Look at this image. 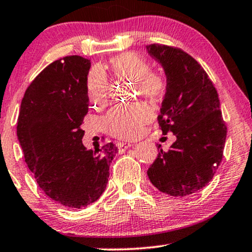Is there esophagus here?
I'll return each instance as SVG.
<instances>
[{
  "mask_svg": "<svg viewBox=\"0 0 252 252\" xmlns=\"http://www.w3.org/2000/svg\"><path fill=\"white\" fill-rule=\"evenodd\" d=\"M134 143H118V149H119V153H124V151H126V149H128V148L133 147Z\"/></svg>",
  "mask_w": 252,
  "mask_h": 252,
  "instance_id": "34e87169",
  "label": "esophagus"
}]
</instances>
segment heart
Returning a JSON list of instances; mask_svg holds the SVG:
<instances>
[{
  "label": "heart",
  "instance_id": "b5f03b06",
  "mask_svg": "<svg viewBox=\"0 0 252 252\" xmlns=\"http://www.w3.org/2000/svg\"><path fill=\"white\" fill-rule=\"evenodd\" d=\"M111 68L117 77L135 82L140 95L149 99H158L166 92V80L163 75L150 72V65L143 57L125 53L111 60ZM109 84L101 68L89 72L87 94L93 105L99 106L108 99ZM153 119V111L143 103L132 105H117L105 118L106 128L120 139H135L142 133L146 124Z\"/></svg>",
  "mask_w": 252,
  "mask_h": 252
}]
</instances>
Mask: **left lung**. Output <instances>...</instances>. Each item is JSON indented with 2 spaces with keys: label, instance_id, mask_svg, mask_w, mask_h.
<instances>
[{
  "label": "left lung",
  "instance_id": "8db88e82",
  "mask_svg": "<svg viewBox=\"0 0 252 252\" xmlns=\"http://www.w3.org/2000/svg\"><path fill=\"white\" fill-rule=\"evenodd\" d=\"M146 49L166 75L158 124L163 134L177 137L167 153L159 150L147 174L161 192L184 197L212 180L221 163L227 127L215 86L190 55L163 44Z\"/></svg>",
  "mask_w": 252,
  "mask_h": 252
}]
</instances>
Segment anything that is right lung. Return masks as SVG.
<instances>
[{"mask_svg": "<svg viewBox=\"0 0 252 252\" xmlns=\"http://www.w3.org/2000/svg\"><path fill=\"white\" fill-rule=\"evenodd\" d=\"M91 65L80 56L48 65L26 89L17 122L25 161L39 187L53 201L73 209L99 198L118 153L113 143L95 151L82 144Z\"/></svg>", "mask_w": 252, "mask_h": 252, "instance_id": "1", "label": "right lung"}]
</instances>
